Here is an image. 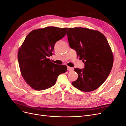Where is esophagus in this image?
<instances>
[{
    "label": "esophagus",
    "mask_w": 126,
    "mask_h": 126,
    "mask_svg": "<svg viewBox=\"0 0 126 126\" xmlns=\"http://www.w3.org/2000/svg\"><path fill=\"white\" fill-rule=\"evenodd\" d=\"M67 69H68V71H73L74 68L72 67H70L68 66L67 67Z\"/></svg>",
    "instance_id": "1"
}]
</instances>
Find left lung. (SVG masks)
<instances>
[{
	"label": "left lung",
	"mask_w": 126,
	"mask_h": 126,
	"mask_svg": "<svg viewBox=\"0 0 126 126\" xmlns=\"http://www.w3.org/2000/svg\"><path fill=\"white\" fill-rule=\"evenodd\" d=\"M67 35L70 47L85 63L84 69H74L78 76L72 85L84 92L97 89L107 78L113 66V55L107 40L100 32L87 28H69Z\"/></svg>",
	"instance_id": "obj_1"
}]
</instances>
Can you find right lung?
<instances>
[{
    "instance_id": "add662e5",
    "label": "right lung",
    "mask_w": 126,
    "mask_h": 126,
    "mask_svg": "<svg viewBox=\"0 0 126 126\" xmlns=\"http://www.w3.org/2000/svg\"><path fill=\"white\" fill-rule=\"evenodd\" d=\"M68 28L47 27L33 30L27 36L18 51L21 74L32 89L43 90L54 86L67 67L51 62L55 43L65 36Z\"/></svg>"
}]
</instances>
